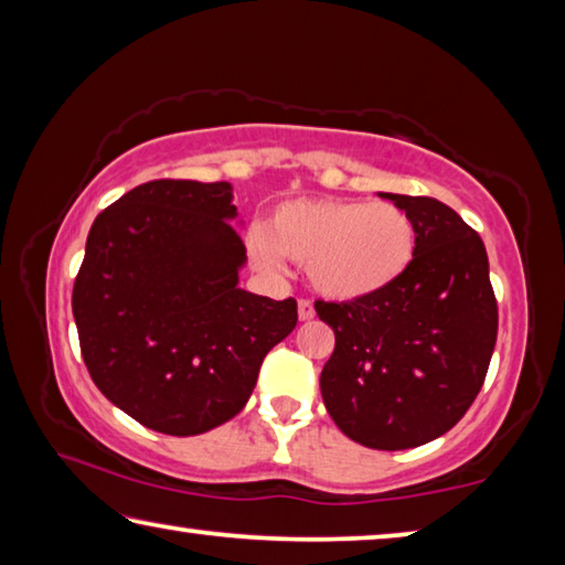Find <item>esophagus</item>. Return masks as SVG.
<instances>
[{
	"instance_id": "obj_1",
	"label": "esophagus",
	"mask_w": 565,
	"mask_h": 565,
	"mask_svg": "<svg viewBox=\"0 0 565 565\" xmlns=\"http://www.w3.org/2000/svg\"><path fill=\"white\" fill-rule=\"evenodd\" d=\"M313 303L311 301H306V299H299V319L301 321H309V319H313Z\"/></svg>"
}]
</instances>
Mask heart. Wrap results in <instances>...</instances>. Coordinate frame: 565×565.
I'll use <instances>...</instances> for the list:
<instances>
[{
  "label": "heart",
  "instance_id": "obj_1",
  "mask_svg": "<svg viewBox=\"0 0 565 565\" xmlns=\"http://www.w3.org/2000/svg\"><path fill=\"white\" fill-rule=\"evenodd\" d=\"M416 252L411 216L386 202L294 199L271 214L266 232L248 236L254 264L269 274L284 259L306 264L313 289L331 301H356L404 276Z\"/></svg>",
  "mask_w": 565,
  "mask_h": 565
}]
</instances>
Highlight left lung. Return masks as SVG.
Returning <instances> with one entry per match:
<instances>
[{"label": "left lung", "mask_w": 565, "mask_h": 565, "mask_svg": "<svg viewBox=\"0 0 565 565\" xmlns=\"http://www.w3.org/2000/svg\"><path fill=\"white\" fill-rule=\"evenodd\" d=\"M416 226L408 269L366 299L317 313L337 337L321 396L351 441L404 451L454 428L473 404L499 333L486 246L431 196L379 191Z\"/></svg>", "instance_id": "left-lung-1"}]
</instances>
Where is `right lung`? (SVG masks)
<instances>
[{"label":"right lung","mask_w":565,"mask_h":565,"mask_svg":"<svg viewBox=\"0 0 565 565\" xmlns=\"http://www.w3.org/2000/svg\"><path fill=\"white\" fill-rule=\"evenodd\" d=\"M228 181L157 179L94 218L72 311L89 376L151 431L196 436L246 406L296 301L238 286Z\"/></svg>","instance_id":"add662e5"}]
</instances>
